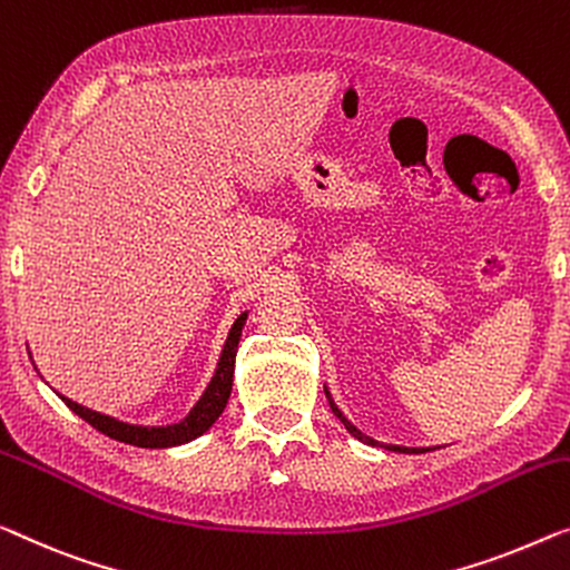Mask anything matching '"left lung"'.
<instances>
[{
  "mask_svg": "<svg viewBox=\"0 0 570 570\" xmlns=\"http://www.w3.org/2000/svg\"><path fill=\"white\" fill-rule=\"evenodd\" d=\"M325 394H327V402H330V410H333V414L335 417L345 424V430L351 432V435L355 438V440H361V443H366V445H373V448H386V450H394V453H424V450L428 448H404V445H384V443H379V440H373V438H368V435H363V432L355 428V424L345 417L343 412L337 410V404H335V399H333V394H330V389L325 386Z\"/></svg>",
  "mask_w": 570,
  "mask_h": 570,
  "instance_id": "8db88e82",
  "label": "left lung"
}]
</instances>
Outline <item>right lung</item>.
Wrapping results in <instances>:
<instances>
[{
    "instance_id": "1",
    "label": "right lung",
    "mask_w": 570,
    "mask_h": 570,
    "mask_svg": "<svg viewBox=\"0 0 570 570\" xmlns=\"http://www.w3.org/2000/svg\"><path fill=\"white\" fill-rule=\"evenodd\" d=\"M245 320H248V309L233 322L230 333H227V340L223 345V353H219L217 368L212 373L207 389H204V394L197 399V404L191 406L189 414H186L181 422L156 424V428H148V424H130V422L109 417V414L89 410V406L83 404H76L63 394L58 392L56 394L61 396V402H66L68 410L79 414L83 422H89L91 428L101 432V435L117 440V443H127L135 448H176V445L191 443V440L204 435V432L217 422L219 414L225 412L227 399H230V392H233L235 355H237V343H240L243 337Z\"/></svg>"
}]
</instances>
